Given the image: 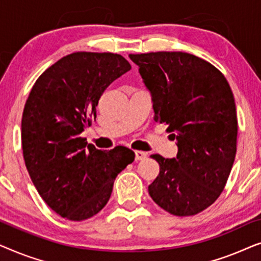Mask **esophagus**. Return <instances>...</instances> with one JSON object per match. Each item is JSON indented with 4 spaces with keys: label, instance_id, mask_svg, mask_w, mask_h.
<instances>
[{
    "label": "esophagus",
    "instance_id": "1",
    "mask_svg": "<svg viewBox=\"0 0 261 261\" xmlns=\"http://www.w3.org/2000/svg\"><path fill=\"white\" fill-rule=\"evenodd\" d=\"M147 156V153L142 151H135V160H142Z\"/></svg>",
    "mask_w": 261,
    "mask_h": 261
}]
</instances>
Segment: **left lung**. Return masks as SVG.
<instances>
[{
  "label": "left lung",
  "instance_id": "1",
  "mask_svg": "<svg viewBox=\"0 0 261 261\" xmlns=\"http://www.w3.org/2000/svg\"><path fill=\"white\" fill-rule=\"evenodd\" d=\"M152 95L154 121L177 141L176 158L152 154L158 177L148 194L176 216L203 212L219 198L237 154L233 92L222 73L185 52L129 55Z\"/></svg>",
  "mask_w": 261,
  "mask_h": 261
}]
</instances>
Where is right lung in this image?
<instances>
[{"instance_id": "obj_1", "label": "right lung", "mask_w": 261, "mask_h": 261, "mask_svg": "<svg viewBox=\"0 0 261 261\" xmlns=\"http://www.w3.org/2000/svg\"><path fill=\"white\" fill-rule=\"evenodd\" d=\"M129 70L120 55L74 52L49 66L28 96L21 121L24 164L46 204L67 220L101 212L116 176L133 163L129 148L101 151L81 137L106 89Z\"/></svg>"}]
</instances>
